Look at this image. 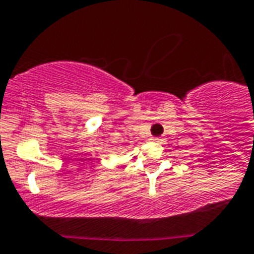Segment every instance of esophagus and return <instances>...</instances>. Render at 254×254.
Masks as SVG:
<instances>
[{
  "mask_svg": "<svg viewBox=\"0 0 254 254\" xmlns=\"http://www.w3.org/2000/svg\"><path fill=\"white\" fill-rule=\"evenodd\" d=\"M151 141H153V142H162L163 139L161 138V137H151Z\"/></svg>",
  "mask_w": 254,
  "mask_h": 254,
  "instance_id": "esophagus-1",
  "label": "esophagus"
}]
</instances>
